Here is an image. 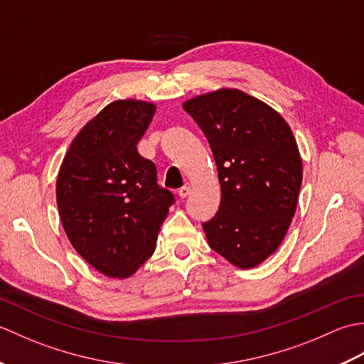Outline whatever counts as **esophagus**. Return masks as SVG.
I'll list each match as a JSON object with an SVG mask.
<instances>
[{"label":"esophagus","instance_id":"obj_1","mask_svg":"<svg viewBox=\"0 0 364 364\" xmlns=\"http://www.w3.org/2000/svg\"><path fill=\"white\" fill-rule=\"evenodd\" d=\"M189 192H191V186L186 183L183 188L178 189V196H180L181 198H186L189 196Z\"/></svg>","mask_w":364,"mask_h":364}]
</instances>
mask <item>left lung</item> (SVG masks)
I'll return each instance as SVG.
<instances>
[{
  "instance_id": "left-lung-1",
  "label": "left lung",
  "mask_w": 364,
  "mask_h": 364,
  "mask_svg": "<svg viewBox=\"0 0 364 364\" xmlns=\"http://www.w3.org/2000/svg\"><path fill=\"white\" fill-rule=\"evenodd\" d=\"M202 128L219 172L220 206L203 223L210 247L241 269L269 258L297 208L301 158L288 123L261 100L220 89L183 105Z\"/></svg>"
}]
</instances>
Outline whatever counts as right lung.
<instances>
[{"label":"right lung","instance_id":"add662e5","mask_svg":"<svg viewBox=\"0 0 364 364\" xmlns=\"http://www.w3.org/2000/svg\"><path fill=\"white\" fill-rule=\"evenodd\" d=\"M156 111L117 100L84 125L59 168L60 222L75 250L98 272L128 278L149 259L175 198L136 145Z\"/></svg>","mask_w":364,"mask_h":364}]
</instances>
